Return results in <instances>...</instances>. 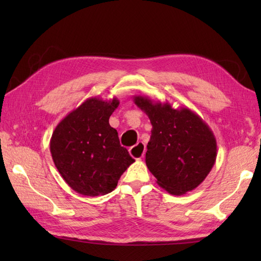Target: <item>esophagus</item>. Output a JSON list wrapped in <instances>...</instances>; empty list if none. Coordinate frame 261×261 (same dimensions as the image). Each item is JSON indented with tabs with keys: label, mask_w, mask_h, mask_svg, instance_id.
I'll use <instances>...</instances> for the list:
<instances>
[{
	"label": "esophagus",
	"mask_w": 261,
	"mask_h": 261,
	"mask_svg": "<svg viewBox=\"0 0 261 261\" xmlns=\"http://www.w3.org/2000/svg\"><path fill=\"white\" fill-rule=\"evenodd\" d=\"M129 152H130L131 156L134 157V158H136V159H141V158H143V156H145V153H146V146H145V143H142V142L137 143L136 146L130 148Z\"/></svg>",
	"instance_id": "1"
}]
</instances>
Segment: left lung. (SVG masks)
Listing matches in <instances>:
<instances>
[{
	"label": "left lung",
	"mask_w": 261,
	"mask_h": 261,
	"mask_svg": "<svg viewBox=\"0 0 261 261\" xmlns=\"http://www.w3.org/2000/svg\"><path fill=\"white\" fill-rule=\"evenodd\" d=\"M134 102L151 122L146 165L157 184L173 195H184L202 184L216 159V139L203 119L188 108L135 95Z\"/></svg>",
	"instance_id": "1"
}]
</instances>
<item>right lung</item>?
Segmentation results:
<instances>
[{
	"instance_id": "add662e5",
	"label": "right lung",
	"mask_w": 261,
	"mask_h": 261,
	"mask_svg": "<svg viewBox=\"0 0 261 261\" xmlns=\"http://www.w3.org/2000/svg\"><path fill=\"white\" fill-rule=\"evenodd\" d=\"M119 99L90 97L55 127L50 139L54 164L76 193L98 196L114 191L135 159L121 147L109 119Z\"/></svg>"
}]
</instances>
